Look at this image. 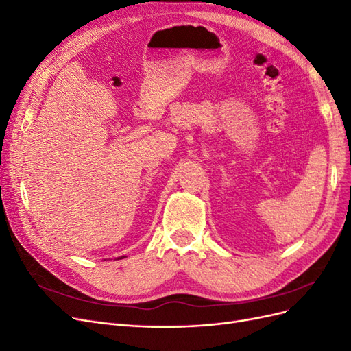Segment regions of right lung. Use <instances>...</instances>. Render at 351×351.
<instances>
[{"mask_svg":"<svg viewBox=\"0 0 351 351\" xmlns=\"http://www.w3.org/2000/svg\"><path fill=\"white\" fill-rule=\"evenodd\" d=\"M119 259H123V258H119Z\"/></svg>","mask_w":351,"mask_h":351,"instance_id":"1","label":"right lung"}]
</instances>
